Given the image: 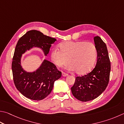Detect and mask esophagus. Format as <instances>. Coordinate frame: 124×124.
Instances as JSON below:
<instances>
[{
    "mask_svg": "<svg viewBox=\"0 0 124 124\" xmlns=\"http://www.w3.org/2000/svg\"><path fill=\"white\" fill-rule=\"evenodd\" d=\"M62 75L63 76H64V77H66V76H68V74L65 73L64 72H62Z\"/></svg>",
    "mask_w": 124,
    "mask_h": 124,
    "instance_id": "obj_1",
    "label": "esophagus"
}]
</instances>
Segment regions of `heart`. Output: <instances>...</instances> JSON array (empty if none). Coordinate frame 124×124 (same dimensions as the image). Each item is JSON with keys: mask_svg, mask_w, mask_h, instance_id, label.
<instances>
[{"mask_svg": "<svg viewBox=\"0 0 124 124\" xmlns=\"http://www.w3.org/2000/svg\"><path fill=\"white\" fill-rule=\"evenodd\" d=\"M60 49L54 48L50 53L51 60L58 67L66 64L69 70L83 75L93 68L98 55L95 44L84 41H67L59 45Z\"/></svg>", "mask_w": 124, "mask_h": 124, "instance_id": "obj_1", "label": "heart"}]
</instances>
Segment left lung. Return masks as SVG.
<instances>
[{
	"label": "left lung",
	"instance_id": "obj_1",
	"mask_svg": "<svg viewBox=\"0 0 124 124\" xmlns=\"http://www.w3.org/2000/svg\"><path fill=\"white\" fill-rule=\"evenodd\" d=\"M94 40L98 50L95 68L86 75L76 77L71 88L74 97L83 102L94 100L101 95L109 80L111 62L106 45L99 36L94 37Z\"/></svg>",
	"mask_w": 124,
	"mask_h": 124
}]
</instances>
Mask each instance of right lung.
<instances>
[{
    "mask_svg": "<svg viewBox=\"0 0 124 124\" xmlns=\"http://www.w3.org/2000/svg\"><path fill=\"white\" fill-rule=\"evenodd\" d=\"M56 40L33 30L28 31L18 41L12 63L13 81L16 88L26 98L37 101L44 99L50 94L55 81L61 77L62 73L54 64L46 60H44L35 71H26L21 64L22 54L33 48H39L47 56Z\"/></svg>",
    "mask_w": 124,
    "mask_h": 124,
    "instance_id": "obj_1",
    "label": "right lung"
}]
</instances>
